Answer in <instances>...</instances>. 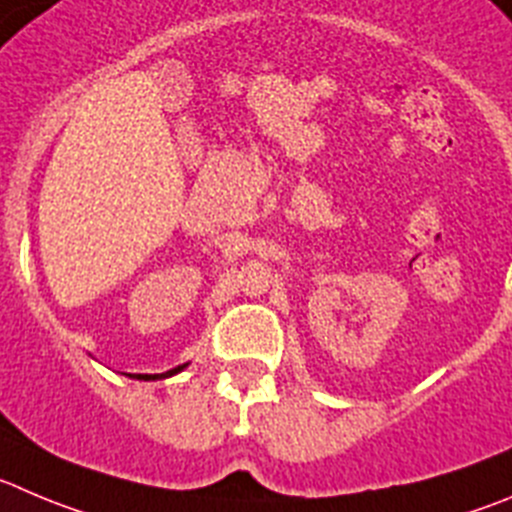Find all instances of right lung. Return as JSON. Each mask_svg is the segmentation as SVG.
Wrapping results in <instances>:
<instances>
[{
  "label": "right lung",
  "mask_w": 512,
  "mask_h": 512,
  "mask_svg": "<svg viewBox=\"0 0 512 512\" xmlns=\"http://www.w3.org/2000/svg\"><path fill=\"white\" fill-rule=\"evenodd\" d=\"M186 366L189 364H181V366H176V369H171V371H166V374H128L131 376V379H143V381H156V379H169V376H174V374H179V371H184Z\"/></svg>",
  "instance_id": "right-lung-1"
}]
</instances>
